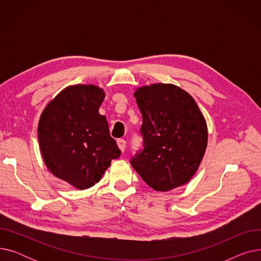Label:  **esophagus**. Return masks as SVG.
<instances>
[{"label": "esophagus", "mask_w": 261, "mask_h": 261, "mask_svg": "<svg viewBox=\"0 0 261 261\" xmlns=\"http://www.w3.org/2000/svg\"><path fill=\"white\" fill-rule=\"evenodd\" d=\"M117 146L120 149V151L123 152V151H125V149H126V141L122 140V139L117 140Z\"/></svg>", "instance_id": "esophagus-1"}]
</instances>
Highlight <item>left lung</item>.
<instances>
[{
    "label": "left lung",
    "mask_w": 261,
    "mask_h": 261,
    "mask_svg": "<svg viewBox=\"0 0 261 261\" xmlns=\"http://www.w3.org/2000/svg\"><path fill=\"white\" fill-rule=\"evenodd\" d=\"M143 117V148L132 167L156 191L187 183L207 145L206 122L191 96L174 85L156 84L134 93Z\"/></svg>",
    "instance_id": "1"
}]
</instances>
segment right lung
I'll return each mask as SVG.
<instances>
[{
  "label": "right lung",
  "instance_id": "add662e5",
  "mask_svg": "<svg viewBox=\"0 0 261 261\" xmlns=\"http://www.w3.org/2000/svg\"><path fill=\"white\" fill-rule=\"evenodd\" d=\"M105 93L77 85L61 91L44 109L38 126L41 153L49 171L78 189L97 183L120 155L98 110Z\"/></svg>",
  "mask_w": 261,
  "mask_h": 261
}]
</instances>
